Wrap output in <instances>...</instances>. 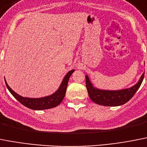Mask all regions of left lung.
Segmentation results:
<instances>
[{
	"instance_id": "left-lung-1",
	"label": "left lung",
	"mask_w": 147,
	"mask_h": 147,
	"mask_svg": "<svg viewBox=\"0 0 147 147\" xmlns=\"http://www.w3.org/2000/svg\"><path fill=\"white\" fill-rule=\"evenodd\" d=\"M86 86L88 94L92 100L97 104L107 107H118L123 105L134 96L144 80V73L142 74L137 84L133 86L120 90H106L95 87L86 75Z\"/></svg>"
}]
</instances>
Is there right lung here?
Masks as SVG:
<instances>
[{
	"instance_id": "obj_1",
	"label": "right lung",
	"mask_w": 147,
	"mask_h": 147,
	"mask_svg": "<svg viewBox=\"0 0 147 147\" xmlns=\"http://www.w3.org/2000/svg\"><path fill=\"white\" fill-rule=\"evenodd\" d=\"M75 69L70 70L68 73L65 75L63 78V81L61 82L59 88L56 92H55L53 94L48 96L43 97V98H26V97H22L18 95V93L13 91L11 88L9 87L6 81V79L4 78L5 83H6V87L9 89L10 93L16 98L20 104L34 110H43V109H48L51 108H54L61 104L63 99L64 98L65 94H66V88H67V84H68L69 79L70 76L73 73Z\"/></svg>"
}]
</instances>
